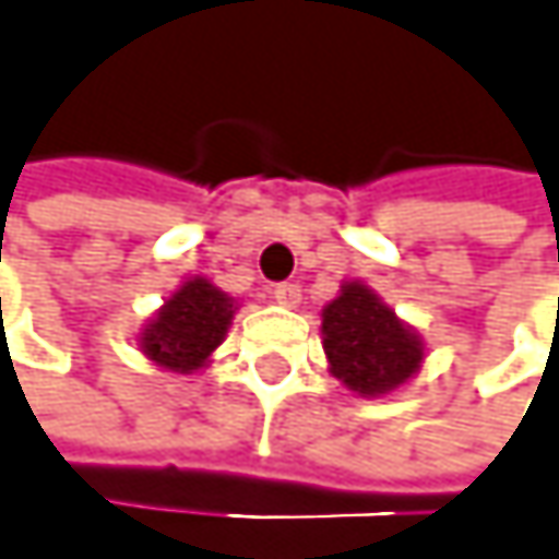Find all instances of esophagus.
Masks as SVG:
<instances>
[{
	"label": "esophagus",
	"mask_w": 559,
	"mask_h": 559,
	"mask_svg": "<svg viewBox=\"0 0 559 559\" xmlns=\"http://www.w3.org/2000/svg\"><path fill=\"white\" fill-rule=\"evenodd\" d=\"M274 301L277 305H285V308H298L301 305V285H292V282H285V285H274Z\"/></svg>",
	"instance_id": "esophagus-1"
}]
</instances>
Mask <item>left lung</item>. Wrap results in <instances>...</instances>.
Masks as SVG:
<instances>
[{
  "label": "left lung",
  "mask_w": 559,
  "mask_h": 559,
  "mask_svg": "<svg viewBox=\"0 0 559 559\" xmlns=\"http://www.w3.org/2000/svg\"><path fill=\"white\" fill-rule=\"evenodd\" d=\"M321 344L331 374L361 397L397 391L424 361L420 334L361 282H344L321 311Z\"/></svg>",
  "instance_id": "8db88e82"
}]
</instances>
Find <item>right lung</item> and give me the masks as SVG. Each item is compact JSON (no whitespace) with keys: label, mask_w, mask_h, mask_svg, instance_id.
I'll return each instance as SVG.
<instances>
[{"label":"right lung","mask_w":559,"mask_h":559,"mask_svg":"<svg viewBox=\"0 0 559 559\" xmlns=\"http://www.w3.org/2000/svg\"><path fill=\"white\" fill-rule=\"evenodd\" d=\"M235 298L194 274L155 311L142 328L139 347L148 361L175 374H194L209 365L212 350L225 341L235 318Z\"/></svg>","instance_id":"obj_1"}]
</instances>
